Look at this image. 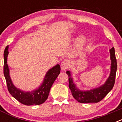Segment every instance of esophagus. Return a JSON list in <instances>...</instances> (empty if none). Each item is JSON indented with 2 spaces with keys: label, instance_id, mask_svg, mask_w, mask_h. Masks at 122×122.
<instances>
[{
  "label": "esophagus",
  "instance_id": "esophagus-1",
  "mask_svg": "<svg viewBox=\"0 0 122 122\" xmlns=\"http://www.w3.org/2000/svg\"><path fill=\"white\" fill-rule=\"evenodd\" d=\"M70 61L68 60H65L60 64V68H61L62 71H64L66 69H67L70 66Z\"/></svg>",
  "mask_w": 122,
  "mask_h": 122
}]
</instances>
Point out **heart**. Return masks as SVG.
Returning a JSON list of instances; mask_svg holds the SVG:
<instances>
[{
	"mask_svg": "<svg viewBox=\"0 0 122 122\" xmlns=\"http://www.w3.org/2000/svg\"><path fill=\"white\" fill-rule=\"evenodd\" d=\"M86 41V38L84 36H81L80 37H79L77 38V41H76V46H77V48H82L84 45Z\"/></svg>",
	"mask_w": 122,
	"mask_h": 122,
	"instance_id": "1",
	"label": "heart"
}]
</instances>
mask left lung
Here are the masks:
<instances>
[{
    "label": "left lung",
    "mask_w": 122,
    "mask_h": 122,
    "mask_svg": "<svg viewBox=\"0 0 122 122\" xmlns=\"http://www.w3.org/2000/svg\"><path fill=\"white\" fill-rule=\"evenodd\" d=\"M110 59L111 60V71L108 78L103 85L94 89L87 90L79 89L73 82L70 71H66L68 76L69 88L71 92L72 95L75 100L81 103H98L103 100L107 93L112 89L115 83L116 71H117V60L116 58L115 49L114 47L109 49Z\"/></svg>",
    "instance_id": "obj_1"
}]
</instances>
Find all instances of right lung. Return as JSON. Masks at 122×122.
Wrapping results in <instances>:
<instances>
[{
    "instance_id": "right-lung-1",
    "label": "right lung",
    "mask_w": 122,
    "mask_h": 122,
    "mask_svg": "<svg viewBox=\"0 0 122 122\" xmlns=\"http://www.w3.org/2000/svg\"><path fill=\"white\" fill-rule=\"evenodd\" d=\"M8 48L9 45L6 46L4 51V74L10 93L19 102L25 105H39L43 104L48 99L51 88L58 75L60 74V65L57 64L46 72L43 82L37 89L32 91H24L18 89L13 84L10 76V70L7 64V57L9 53Z\"/></svg>"
}]
</instances>
